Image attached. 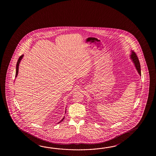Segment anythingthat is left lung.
Here are the masks:
<instances>
[{"instance_id": "obj_1", "label": "left lung", "mask_w": 156, "mask_h": 156, "mask_svg": "<svg viewBox=\"0 0 156 156\" xmlns=\"http://www.w3.org/2000/svg\"><path fill=\"white\" fill-rule=\"evenodd\" d=\"M130 58L132 61L133 63H134V66L136 67V71H138L139 75L141 76V70H140V62H139L138 57L133 51H131V55H130Z\"/></svg>"}]
</instances>
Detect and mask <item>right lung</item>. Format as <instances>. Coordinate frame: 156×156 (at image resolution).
<instances>
[{"label": "right lung", "mask_w": 156, "mask_h": 156, "mask_svg": "<svg viewBox=\"0 0 156 156\" xmlns=\"http://www.w3.org/2000/svg\"><path fill=\"white\" fill-rule=\"evenodd\" d=\"M23 55H22V56H20V58H19V59H18V61H17V65H16V77H17V75H18V70H19V65H20V61H21L22 59L23 58ZM65 113H66V111H65ZM64 118H65V117H63V118H62V119L60 121V122H58V123L61 122L63 120V119H64Z\"/></svg>", "instance_id": "right-lung-1"}]
</instances>
